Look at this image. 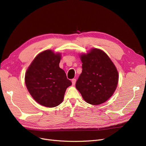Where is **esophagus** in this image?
Instances as JSON below:
<instances>
[{
	"label": "esophagus",
	"mask_w": 146,
	"mask_h": 146,
	"mask_svg": "<svg viewBox=\"0 0 146 146\" xmlns=\"http://www.w3.org/2000/svg\"><path fill=\"white\" fill-rule=\"evenodd\" d=\"M76 83V79L73 78L72 80V85H75V84Z\"/></svg>",
	"instance_id": "obj_1"
}]
</instances>
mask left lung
I'll use <instances>...</instances> for the list:
<instances>
[{
    "label": "left lung",
    "mask_w": 146,
    "mask_h": 146,
    "mask_svg": "<svg viewBox=\"0 0 146 146\" xmlns=\"http://www.w3.org/2000/svg\"><path fill=\"white\" fill-rule=\"evenodd\" d=\"M80 59L82 72L76 82V88L87 103L103 104L116 89L119 76L116 66L104 51L96 48L81 55Z\"/></svg>",
    "instance_id": "left-lung-1"
}]
</instances>
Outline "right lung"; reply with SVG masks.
I'll return each mask as SVG.
<instances>
[{
	"label": "right lung",
	"mask_w": 146,
	"mask_h": 146,
	"mask_svg": "<svg viewBox=\"0 0 146 146\" xmlns=\"http://www.w3.org/2000/svg\"><path fill=\"white\" fill-rule=\"evenodd\" d=\"M61 54L47 50L39 54L28 68L25 82L35 101L46 107H55L63 102L72 83L59 67Z\"/></svg>",
	"instance_id": "add662e5"
}]
</instances>
